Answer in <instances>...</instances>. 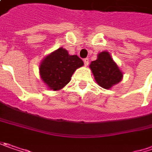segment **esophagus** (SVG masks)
I'll list each match as a JSON object with an SVG mask.
<instances>
[{"label":"esophagus","instance_id":"1","mask_svg":"<svg viewBox=\"0 0 152 152\" xmlns=\"http://www.w3.org/2000/svg\"><path fill=\"white\" fill-rule=\"evenodd\" d=\"M83 63H84L85 66H88V58H85L84 60H83Z\"/></svg>","mask_w":152,"mask_h":152}]
</instances>
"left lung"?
<instances>
[{
	"label": "left lung",
	"instance_id": "left-lung-1",
	"mask_svg": "<svg viewBox=\"0 0 152 152\" xmlns=\"http://www.w3.org/2000/svg\"><path fill=\"white\" fill-rule=\"evenodd\" d=\"M89 68L97 84L105 89H110L123 79V72L107 50L100 52L97 59L91 62Z\"/></svg>",
	"mask_w": 152,
	"mask_h": 152
}]
</instances>
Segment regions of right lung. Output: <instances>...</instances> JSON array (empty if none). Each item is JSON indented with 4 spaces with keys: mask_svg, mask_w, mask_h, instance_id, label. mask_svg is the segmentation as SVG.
Segmentation results:
<instances>
[{
    "mask_svg": "<svg viewBox=\"0 0 152 152\" xmlns=\"http://www.w3.org/2000/svg\"><path fill=\"white\" fill-rule=\"evenodd\" d=\"M83 64V61L77 55H69L67 50L60 47L41 61V80L49 89L58 91L70 82L74 72Z\"/></svg>",
    "mask_w": 152,
    "mask_h": 152,
    "instance_id": "obj_1",
    "label": "right lung"
}]
</instances>
